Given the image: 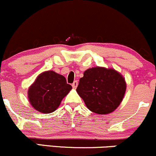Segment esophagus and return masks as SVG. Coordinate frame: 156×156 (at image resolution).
<instances>
[{
	"label": "esophagus",
	"instance_id": "34e87169",
	"mask_svg": "<svg viewBox=\"0 0 156 156\" xmlns=\"http://www.w3.org/2000/svg\"><path fill=\"white\" fill-rule=\"evenodd\" d=\"M78 81H74V82H73V84H72V86H73V88H75H75H76L77 87H78Z\"/></svg>",
	"mask_w": 156,
	"mask_h": 156
}]
</instances>
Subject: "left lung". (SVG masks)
Listing matches in <instances>:
<instances>
[{
	"mask_svg": "<svg viewBox=\"0 0 156 156\" xmlns=\"http://www.w3.org/2000/svg\"><path fill=\"white\" fill-rule=\"evenodd\" d=\"M126 90L125 78L120 73L114 69L96 66L83 73L76 91L90 111L107 114L120 105Z\"/></svg>",
	"mask_w": 156,
	"mask_h": 156,
	"instance_id": "8db88e82",
	"label": "left lung"
}]
</instances>
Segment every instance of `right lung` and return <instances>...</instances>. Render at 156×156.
<instances>
[{
  "instance_id": "1",
  "label": "right lung",
  "mask_w": 156,
  "mask_h": 156,
  "mask_svg": "<svg viewBox=\"0 0 156 156\" xmlns=\"http://www.w3.org/2000/svg\"><path fill=\"white\" fill-rule=\"evenodd\" d=\"M72 90L65 77L55 72L46 71L38 75L29 87V101L41 113H52L59 107L63 98Z\"/></svg>"
}]
</instances>
